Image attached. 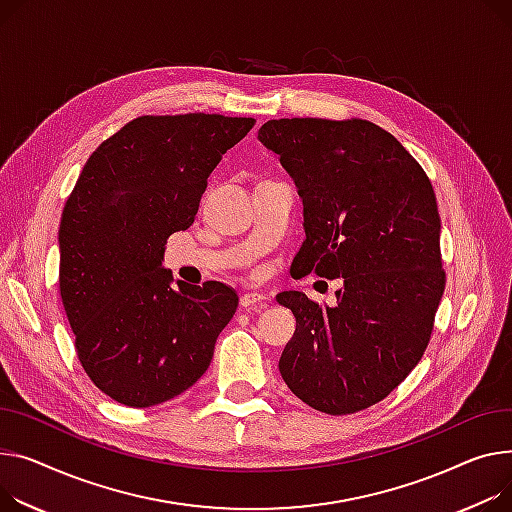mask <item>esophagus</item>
Wrapping results in <instances>:
<instances>
[{"label": "esophagus", "mask_w": 512, "mask_h": 512, "mask_svg": "<svg viewBox=\"0 0 512 512\" xmlns=\"http://www.w3.org/2000/svg\"><path fill=\"white\" fill-rule=\"evenodd\" d=\"M241 304L245 306V309H265V306L269 304V298L259 292H249L241 298Z\"/></svg>", "instance_id": "1"}]
</instances>
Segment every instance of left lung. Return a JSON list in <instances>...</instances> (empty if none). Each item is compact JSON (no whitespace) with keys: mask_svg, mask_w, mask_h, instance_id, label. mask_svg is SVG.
I'll return each mask as SVG.
<instances>
[{"mask_svg":"<svg viewBox=\"0 0 512 512\" xmlns=\"http://www.w3.org/2000/svg\"><path fill=\"white\" fill-rule=\"evenodd\" d=\"M257 138L280 156L304 206L306 241L292 269L344 278L335 306L278 294L296 317L282 379L319 412L366 410L420 362L445 292L430 179L389 131L364 119H271Z\"/></svg>","mask_w":512,"mask_h":512,"instance_id":"obj_1","label":"left lung"}]
</instances>
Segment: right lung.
<instances>
[{"label": "right lung", "mask_w": 512, "mask_h": 512, "mask_svg": "<svg viewBox=\"0 0 512 512\" xmlns=\"http://www.w3.org/2000/svg\"><path fill=\"white\" fill-rule=\"evenodd\" d=\"M251 117L144 115L84 164L59 224V292L90 381L129 407L187 391L208 370L238 296L162 267L166 238L193 224L222 154Z\"/></svg>", "instance_id": "obj_1"}]
</instances>
